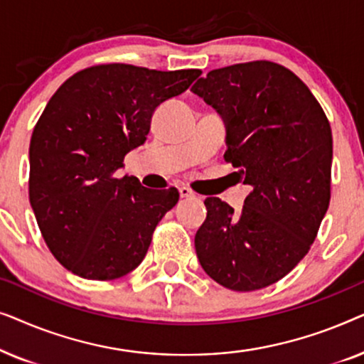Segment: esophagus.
I'll return each instance as SVG.
<instances>
[{
  "instance_id": "obj_1",
  "label": "esophagus",
  "mask_w": 364,
  "mask_h": 364,
  "mask_svg": "<svg viewBox=\"0 0 364 364\" xmlns=\"http://www.w3.org/2000/svg\"><path fill=\"white\" fill-rule=\"evenodd\" d=\"M178 193H181L182 198H193V197H196V193H193L188 187H181V188H178Z\"/></svg>"
}]
</instances>
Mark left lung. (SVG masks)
<instances>
[{
  "label": "left lung",
  "mask_w": 364,
  "mask_h": 364,
  "mask_svg": "<svg viewBox=\"0 0 364 364\" xmlns=\"http://www.w3.org/2000/svg\"><path fill=\"white\" fill-rule=\"evenodd\" d=\"M192 91L225 119L223 159L252 186L238 213L217 197L203 202L198 262L228 290H260L315 242L331 197L330 122L306 84L272 61L213 69Z\"/></svg>",
  "instance_id": "left-lung-1"
}]
</instances>
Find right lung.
Returning a JSON list of instances; mask_svg holds the SVG:
<instances>
[{
    "label": "right lung",
    "mask_w": 364,
    "mask_h": 364,
    "mask_svg": "<svg viewBox=\"0 0 364 364\" xmlns=\"http://www.w3.org/2000/svg\"><path fill=\"white\" fill-rule=\"evenodd\" d=\"M200 74L97 64L49 99L29 144V202L48 248L74 275L116 280L144 260L178 192L152 191L116 172L146 142L156 107Z\"/></svg>",
    "instance_id": "add662e5"
}]
</instances>
